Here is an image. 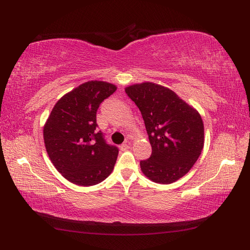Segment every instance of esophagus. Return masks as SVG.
I'll use <instances>...</instances> for the list:
<instances>
[{"label":"esophagus","instance_id":"obj_1","mask_svg":"<svg viewBox=\"0 0 250 250\" xmlns=\"http://www.w3.org/2000/svg\"><path fill=\"white\" fill-rule=\"evenodd\" d=\"M130 148V144H129V142H125V143H124V144H121L120 145V149L121 150H128Z\"/></svg>","mask_w":250,"mask_h":250}]
</instances>
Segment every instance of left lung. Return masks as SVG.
Wrapping results in <instances>:
<instances>
[{
    "instance_id": "left-lung-1",
    "label": "left lung",
    "mask_w": 250,
    "mask_h": 250,
    "mask_svg": "<svg viewBox=\"0 0 250 250\" xmlns=\"http://www.w3.org/2000/svg\"><path fill=\"white\" fill-rule=\"evenodd\" d=\"M141 110L151 145L149 159L140 162L152 182L172 184L187 174L204 146L200 114L168 88L152 83L126 87Z\"/></svg>"
}]
</instances>
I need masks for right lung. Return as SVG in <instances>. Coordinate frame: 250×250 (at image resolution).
Instances as JSON below:
<instances>
[{"mask_svg": "<svg viewBox=\"0 0 250 250\" xmlns=\"http://www.w3.org/2000/svg\"><path fill=\"white\" fill-rule=\"evenodd\" d=\"M116 89L109 83L87 82L63 95L52 108L44 125L45 147L68 182L87 187L113 172L119 150L97 130V111Z\"/></svg>", "mask_w": 250, "mask_h": 250, "instance_id": "right-lung-1", "label": "right lung"}]
</instances>
